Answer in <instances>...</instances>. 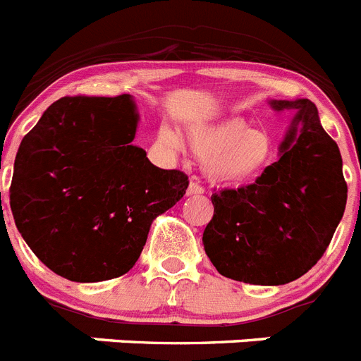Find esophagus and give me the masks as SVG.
<instances>
[{
  "label": "esophagus",
  "mask_w": 361,
  "mask_h": 361,
  "mask_svg": "<svg viewBox=\"0 0 361 361\" xmlns=\"http://www.w3.org/2000/svg\"><path fill=\"white\" fill-rule=\"evenodd\" d=\"M201 193H204L202 186H199V184H197V183H190V186H188V190H186V195L188 197L201 195Z\"/></svg>",
  "instance_id": "34e87169"
}]
</instances>
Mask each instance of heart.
Segmentation results:
<instances>
[{
  "label": "heart",
  "instance_id": "heart-1",
  "mask_svg": "<svg viewBox=\"0 0 361 361\" xmlns=\"http://www.w3.org/2000/svg\"><path fill=\"white\" fill-rule=\"evenodd\" d=\"M157 144L168 151L178 149V138L160 129ZM186 144L202 160L208 178L226 186L255 183L276 159V142L264 129H254L245 116L232 115L190 126Z\"/></svg>",
  "mask_w": 361,
  "mask_h": 361
}]
</instances>
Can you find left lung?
Instances as JSON below:
<instances>
[{"label":"left lung","mask_w":361,"mask_h":361,"mask_svg":"<svg viewBox=\"0 0 361 361\" xmlns=\"http://www.w3.org/2000/svg\"><path fill=\"white\" fill-rule=\"evenodd\" d=\"M294 111L279 160L254 184L212 195L202 245L217 272L250 285H285L318 263L343 217L347 184L340 147L307 98L269 100Z\"/></svg>","instance_id":"obj_1"}]
</instances>
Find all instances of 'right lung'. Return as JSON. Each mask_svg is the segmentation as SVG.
Here are the masks:
<instances>
[{
  "label": "right lung",
  "mask_w": 361,
  "mask_h": 361,
  "mask_svg": "<svg viewBox=\"0 0 361 361\" xmlns=\"http://www.w3.org/2000/svg\"><path fill=\"white\" fill-rule=\"evenodd\" d=\"M138 120L129 94L67 97L21 140L12 215L38 259L69 281L129 272L151 223L186 193V175L157 168L133 144Z\"/></svg>",
  "instance_id": "1"
}]
</instances>
